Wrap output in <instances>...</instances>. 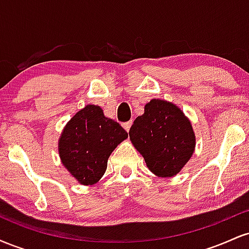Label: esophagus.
I'll use <instances>...</instances> for the list:
<instances>
[{
  "instance_id": "34e87169",
  "label": "esophagus",
  "mask_w": 249,
  "mask_h": 249,
  "mask_svg": "<svg viewBox=\"0 0 249 249\" xmlns=\"http://www.w3.org/2000/svg\"><path fill=\"white\" fill-rule=\"evenodd\" d=\"M131 125H132V121L124 123V124H123V127L125 128V131H126V132H128V131H130V128H131Z\"/></svg>"
}]
</instances>
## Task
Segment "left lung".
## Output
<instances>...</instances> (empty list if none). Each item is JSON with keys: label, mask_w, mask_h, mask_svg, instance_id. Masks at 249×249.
I'll use <instances>...</instances> for the list:
<instances>
[{"label": "left lung", "mask_w": 249, "mask_h": 249, "mask_svg": "<svg viewBox=\"0 0 249 249\" xmlns=\"http://www.w3.org/2000/svg\"><path fill=\"white\" fill-rule=\"evenodd\" d=\"M128 134L148 170L161 178L177 176L196 148L190 119L176 104L164 99H151Z\"/></svg>", "instance_id": "obj_1"}]
</instances>
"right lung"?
<instances>
[{
  "label": "right lung",
  "instance_id": "obj_1",
  "mask_svg": "<svg viewBox=\"0 0 249 249\" xmlns=\"http://www.w3.org/2000/svg\"><path fill=\"white\" fill-rule=\"evenodd\" d=\"M126 138V131L105 117L102 107L89 104L63 128L58 141L59 158L79 184L93 185L104 176L110 154Z\"/></svg>",
  "mask_w": 249,
  "mask_h": 249
}]
</instances>
